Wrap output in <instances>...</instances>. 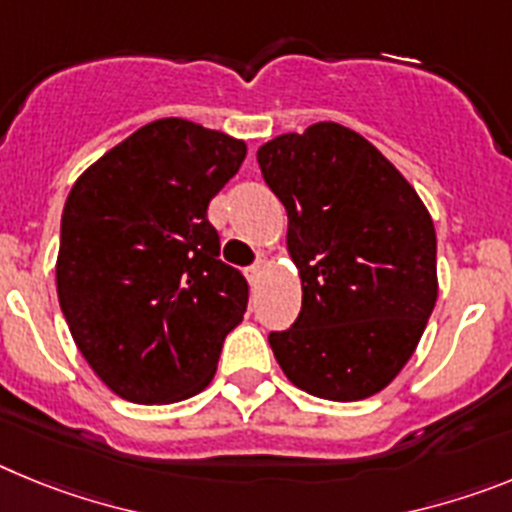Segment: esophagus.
I'll use <instances>...</instances> for the list:
<instances>
[{
    "label": "esophagus",
    "instance_id": "obj_1",
    "mask_svg": "<svg viewBox=\"0 0 512 512\" xmlns=\"http://www.w3.org/2000/svg\"><path fill=\"white\" fill-rule=\"evenodd\" d=\"M261 269H264V264H261V261H256V264H253V266H248V269H246V277H248V282H251V284H256V282H259V277H261Z\"/></svg>",
    "mask_w": 512,
    "mask_h": 512
}]
</instances>
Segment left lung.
Segmentation results:
<instances>
[{"label":"left lung","instance_id":"1","mask_svg":"<svg viewBox=\"0 0 512 512\" xmlns=\"http://www.w3.org/2000/svg\"><path fill=\"white\" fill-rule=\"evenodd\" d=\"M287 210L302 310L269 333L282 372L323 400L377 395L408 364L438 297L436 230L408 179L338 122L256 153Z\"/></svg>","mask_w":512,"mask_h":512}]
</instances>
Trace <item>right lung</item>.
Masks as SVG:
<instances>
[{
  "label": "right lung",
  "mask_w": 512,
  "mask_h": 512,
  "mask_svg": "<svg viewBox=\"0 0 512 512\" xmlns=\"http://www.w3.org/2000/svg\"><path fill=\"white\" fill-rule=\"evenodd\" d=\"M246 143L182 117L148 122L71 187L56 287L81 356L122 400L169 405L212 382L248 284L207 207Z\"/></svg>",
  "instance_id": "add662e5"
}]
</instances>
